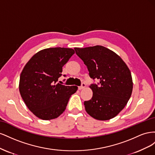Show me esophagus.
I'll use <instances>...</instances> for the list:
<instances>
[{
    "label": "esophagus",
    "instance_id": "1",
    "mask_svg": "<svg viewBox=\"0 0 155 155\" xmlns=\"http://www.w3.org/2000/svg\"><path fill=\"white\" fill-rule=\"evenodd\" d=\"M86 86H87V85H86V84H85V83H82L81 86L79 87H78V89H79V90H82V89H83L84 88H85Z\"/></svg>",
    "mask_w": 155,
    "mask_h": 155
}]
</instances>
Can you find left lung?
I'll return each instance as SVG.
<instances>
[{"mask_svg":"<svg viewBox=\"0 0 155 155\" xmlns=\"http://www.w3.org/2000/svg\"><path fill=\"white\" fill-rule=\"evenodd\" d=\"M87 65L91 78L99 79L90 87L91 100L84 105L87 113L97 120H109L118 115L129 100L133 79L129 68L120 56L103 46L74 48Z\"/></svg>","mask_w":155,"mask_h":155,"instance_id":"obj_1","label":"left lung"}]
</instances>
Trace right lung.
Returning a JSON list of instances; mask_svg holds the SVG:
<instances>
[{"instance_id": "right-lung-1", "label": "right lung", "mask_w": 155, "mask_h": 155, "mask_svg": "<svg viewBox=\"0 0 155 155\" xmlns=\"http://www.w3.org/2000/svg\"><path fill=\"white\" fill-rule=\"evenodd\" d=\"M72 48H50L32 56L21 74L19 92L29 110L43 120L57 118L66 109L77 86L57 83L63 67L74 54Z\"/></svg>"}]
</instances>
